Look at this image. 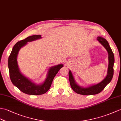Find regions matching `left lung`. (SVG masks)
Wrapping results in <instances>:
<instances>
[{"instance_id":"obj_1","label":"left lung","mask_w":121,"mask_h":121,"mask_svg":"<svg viewBox=\"0 0 121 121\" xmlns=\"http://www.w3.org/2000/svg\"><path fill=\"white\" fill-rule=\"evenodd\" d=\"M97 40L107 50L108 53L109 64L107 75L102 81L95 85L90 86L88 88H83L80 86L76 83L73 76L71 71L69 72V80L71 88L73 91L77 94L84 95H95L102 92L105 86L110 82L113 76V65L114 63V57L112 49L109 46L108 42L104 38L98 36Z\"/></svg>"}]
</instances>
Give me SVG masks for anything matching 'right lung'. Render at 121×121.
<instances>
[{"mask_svg": "<svg viewBox=\"0 0 121 121\" xmlns=\"http://www.w3.org/2000/svg\"><path fill=\"white\" fill-rule=\"evenodd\" d=\"M41 35L30 36L24 40L19 41L13 47L8 59V67L10 77L12 83L20 91L28 95H39L45 93L50 88L55 76L63 66L62 64H59L50 68L46 80L42 85H36L22 75L19 71L17 62V57L19 49L25 46L27 42L41 39Z\"/></svg>", "mask_w": 121, "mask_h": 121, "instance_id": "1", "label": "right lung"}]
</instances>
